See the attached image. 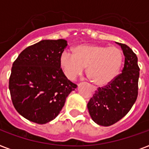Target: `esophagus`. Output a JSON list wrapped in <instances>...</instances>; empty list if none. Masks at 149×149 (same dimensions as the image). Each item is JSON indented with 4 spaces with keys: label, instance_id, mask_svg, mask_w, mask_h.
I'll return each mask as SVG.
<instances>
[{
    "label": "esophagus",
    "instance_id": "obj_1",
    "mask_svg": "<svg viewBox=\"0 0 149 149\" xmlns=\"http://www.w3.org/2000/svg\"><path fill=\"white\" fill-rule=\"evenodd\" d=\"M91 88H92V91H95L96 90H97V88H96V86H91Z\"/></svg>",
    "mask_w": 149,
    "mask_h": 149
}]
</instances>
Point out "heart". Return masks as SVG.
Returning <instances> with one entry per match:
<instances>
[{
	"label": "heart",
	"instance_id": "1",
	"mask_svg": "<svg viewBox=\"0 0 149 149\" xmlns=\"http://www.w3.org/2000/svg\"><path fill=\"white\" fill-rule=\"evenodd\" d=\"M124 54L115 45L81 44L73 48V54L62 52L59 63L68 79L74 80L87 66V74L93 84L104 86L110 84L119 74Z\"/></svg>",
	"mask_w": 149,
	"mask_h": 149
}]
</instances>
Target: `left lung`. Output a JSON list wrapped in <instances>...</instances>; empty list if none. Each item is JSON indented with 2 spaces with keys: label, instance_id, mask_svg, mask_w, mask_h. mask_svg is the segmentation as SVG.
Wrapping results in <instances>:
<instances>
[{
  "label": "left lung",
  "instance_id": "1",
  "mask_svg": "<svg viewBox=\"0 0 149 149\" xmlns=\"http://www.w3.org/2000/svg\"><path fill=\"white\" fill-rule=\"evenodd\" d=\"M125 56L122 72L106 86L97 88L87 104L93 121L111 126L127 114L139 93V66L136 54L127 45L118 43Z\"/></svg>",
  "mask_w": 149,
  "mask_h": 149
}]
</instances>
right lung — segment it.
<instances>
[{
    "label": "right lung",
    "mask_w": 149,
    "mask_h": 149,
    "mask_svg": "<svg viewBox=\"0 0 149 149\" xmlns=\"http://www.w3.org/2000/svg\"><path fill=\"white\" fill-rule=\"evenodd\" d=\"M66 46L65 39L42 40L27 47L13 63L9 78L13 105L32 122L42 125L56 118L68 95L77 87L66 78L59 63Z\"/></svg>",
    "instance_id": "obj_1"
}]
</instances>
